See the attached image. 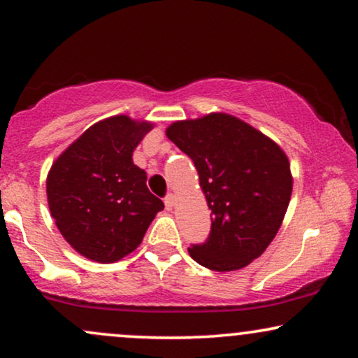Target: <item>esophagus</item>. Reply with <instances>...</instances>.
<instances>
[{
  "label": "esophagus",
  "instance_id": "1",
  "mask_svg": "<svg viewBox=\"0 0 358 358\" xmlns=\"http://www.w3.org/2000/svg\"><path fill=\"white\" fill-rule=\"evenodd\" d=\"M164 205H166V208H168V210H171V208L174 207V205H176V197H174L173 194L166 195V197H164Z\"/></svg>",
  "mask_w": 358,
  "mask_h": 358
}]
</instances>
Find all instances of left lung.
<instances>
[{"mask_svg":"<svg viewBox=\"0 0 358 358\" xmlns=\"http://www.w3.org/2000/svg\"><path fill=\"white\" fill-rule=\"evenodd\" d=\"M168 138L194 161L212 210L205 243L190 257L217 272L246 267L266 251L292 197L290 163L266 135L227 114L176 122Z\"/></svg>","mask_w":358,"mask_h":358,"instance_id":"left-lung-1","label":"left lung"}]
</instances>
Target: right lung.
<instances>
[{
    "instance_id": "add662e5",
    "label": "right lung",
    "mask_w": 358,
    "mask_h": 358,
    "mask_svg": "<svg viewBox=\"0 0 358 358\" xmlns=\"http://www.w3.org/2000/svg\"><path fill=\"white\" fill-rule=\"evenodd\" d=\"M146 122L115 115L87 129L47 178L52 217L63 238L91 261L109 264L130 254L155 215L164 208L146 187V173L131 155Z\"/></svg>"
}]
</instances>
